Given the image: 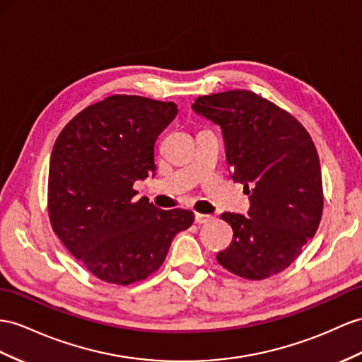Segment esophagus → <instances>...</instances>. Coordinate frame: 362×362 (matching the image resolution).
Listing matches in <instances>:
<instances>
[{
    "instance_id": "esophagus-1",
    "label": "esophagus",
    "mask_w": 362,
    "mask_h": 362,
    "mask_svg": "<svg viewBox=\"0 0 362 362\" xmlns=\"http://www.w3.org/2000/svg\"><path fill=\"white\" fill-rule=\"evenodd\" d=\"M214 218L212 216H206V214H196V223H199V225H203V223H209V221Z\"/></svg>"
}]
</instances>
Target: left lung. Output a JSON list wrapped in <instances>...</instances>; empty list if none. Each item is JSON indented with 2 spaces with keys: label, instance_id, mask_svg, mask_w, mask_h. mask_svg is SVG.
<instances>
[{
  "label": "left lung",
  "instance_id": "1",
  "mask_svg": "<svg viewBox=\"0 0 362 362\" xmlns=\"http://www.w3.org/2000/svg\"><path fill=\"white\" fill-rule=\"evenodd\" d=\"M192 110L220 125L230 177L245 185L247 216L223 212L233 242L217 262L246 280L284 271L318 229L322 180L317 148L291 113L247 90L200 96Z\"/></svg>",
  "mask_w": 362,
  "mask_h": 362
}]
</instances>
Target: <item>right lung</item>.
Segmentation results:
<instances>
[{"instance_id": "1", "label": "right lung", "mask_w": 362, "mask_h": 362, "mask_svg": "<svg viewBox=\"0 0 362 362\" xmlns=\"http://www.w3.org/2000/svg\"><path fill=\"white\" fill-rule=\"evenodd\" d=\"M177 116L174 102L115 95L84 108L54 142L49 217L69 252L99 280L127 286L162 266L188 209L136 200V180L156 173L154 144Z\"/></svg>"}]
</instances>
